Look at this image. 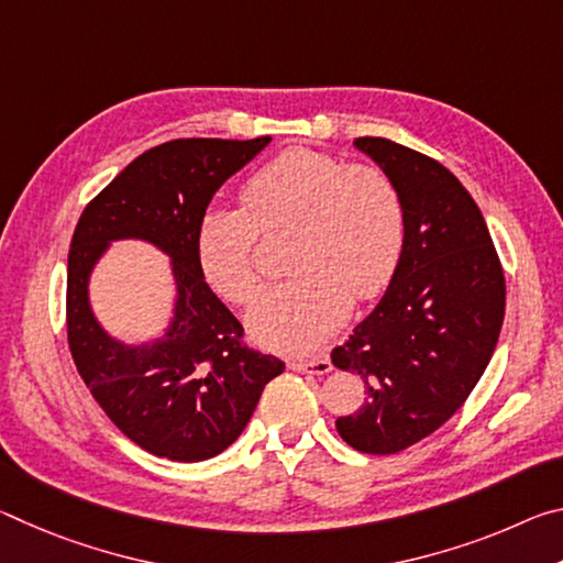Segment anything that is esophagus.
Segmentation results:
<instances>
[{"label":"esophagus","mask_w":563,"mask_h":563,"mask_svg":"<svg viewBox=\"0 0 563 563\" xmlns=\"http://www.w3.org/2000/svg\"><path fill=\"white\" fill-rule=\"evenodd\" d=\"M288 367L295 369V373H312V375H325L332 369L328 355H318V357H292L288 362Z\"/></svg>","instance_id":"obj_1"}]
</instances>
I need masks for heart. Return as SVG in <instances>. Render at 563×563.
Segmentation results:
<instances>
[{
    "label": "heart",
    "mask_w": 563,
    "mask_h": 563,
    "mask_svg": "<svg viewBox=\"0 0 563 563\" xmlns=\"http://www.w3.org/2000/svg\"><path fill=\"white\" fill-rule=\"evenodd\" d=\"M241 203L243 211L208 208L198 218L196 258L218 295L243 305L261 285V235L290 233L285 268L295 275L247 312L253 338L268 347H316L352 298H377L402 263L405 203L375 166L290 148L247 176Z\"/></svg>",
    "instance_id": "obj_1"
}]
</instances>
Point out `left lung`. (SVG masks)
<instances>
[{
	"instance_id": "left-lung-1",
	"label": "left lung",
	"mask_w": 563,
	"mask_h": 563,
	"mask_svg": "<svg viewBox=\"0 0 563 563\" xmlns=\"http://www.w3.org/2000/svg\"><path fill=\"white\" fill-rule=\"evenodd\" d=\"M355 146L395 180L407 216L402 263L377 308L332 350L367 397L338 432L365 454H397L460 409L497 347L507 285L489 228L460 178L389 139Z\"/></svg>"
}]
</instances>
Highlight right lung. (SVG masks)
Masks as SVG:
<instances>
[{
  "mask_svg": "<svg viewBox=\"0 0 563 563\" xmlns=\"http://www.w3.org/2000/svg\"><path fill=\"white\" fill-rule=\"evenodd\" d=\"M271 136L176 139L148 148L91 198L76 223L66 273V338L84 385L141 450L203 462L245 430L285 362L245 345V330L208 288L196 258L198 218ZM117 236H144L175 261V325L148 349L111 341L88 308V273Z\"/></svg>",
  "mask_w": 563,
  "mask_h": 563,
  "instance_id": "1",
  "label": "right lung"
}]
</instances>
